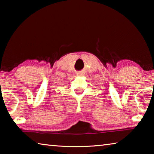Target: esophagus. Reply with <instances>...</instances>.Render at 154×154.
I'll use <instances>...</instances> for the list:
<instances>
[{"label":"esophagus","instance_id":"34e87169","mask_svg":"<svg viewBox=\"0 0 154 154\" xmlns=\"http://www.w3.org/2000/svg\"><path fill=\"white\" fill-rule=\"evenodd\" d=\"M77 75H83V72L82 71H79V72H77Z\"/></svg>","mask_w":154,"mask_h":154}]
</instances>
